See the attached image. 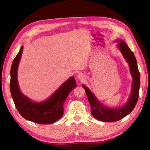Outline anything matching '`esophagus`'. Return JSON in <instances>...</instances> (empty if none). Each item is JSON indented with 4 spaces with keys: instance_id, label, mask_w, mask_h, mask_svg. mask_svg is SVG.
Here are the masks:
<instances>
[{
    "instance_id": "34e87169",
    "label": "esophagus",
    "mask_w": 150,
    "mask_h": 150,
    "mask_svg": "<svg viewBox=\"0 0 150 150\" xmlns=\"http://www.w3.org/2000/svg\"><path fill=\"white\" fill-rule=\"evenodd\" d=\"M77 78H78V79L82 81L85 78V76L83 73H81V72H80V73H79L78 75H77Z\"/></svg>"
}]
</instances>
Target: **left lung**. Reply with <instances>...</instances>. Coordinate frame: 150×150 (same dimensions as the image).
Listing matches in <instances>:
<instances>
[{"label": "left lung", "mask_w": 150, "mask_h": 150, "mask_svg": "<svg viewBox=\"0 0 150 150\" xmlns=\"http://www.w3.org/2000/svg\"><path fill=\"white\" fill-rule=\"evenodd\" d=\"M117 47L121 52L126 62L128 63L130 73L133 78L131 93L127 102L121 107L110 108L103 104L95 96L94 93L83 84L86 96L91 106L92 115L98 120L104 122L119 121L129 115L133 110L139 97L140 86V74L138 71L137 61L133 52L131 51L127 44L123 40L118 39Z\"/></svg>", "instance_id": "8db88e82"}]
</instances>
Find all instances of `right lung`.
<instances>
[{
  "instance_id": "add662e5",
  "label": "right lung",
  "mask_w": 150,
  "mask_h": 150,
  "mask_svg": "<svg viewBox=\"0 0 150 150\" xmlns=\"http://www.w3.org/2000/svg\"><path fill=\"white\" fill-rule=\"evenodd\" d=\"M23 49V46L21 47L11 66L10 89L13 101L17 111L25 120L42 125L53 123L64 114L63 105L68 95L76 88L75 79L71 77L46 100L33 101L21 91L18 84L17 69Z\"/></svg>"
}]
</instances>
